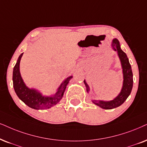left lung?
<instances>
[{
  "mask_svg": "<svg viewBox=\"0 0 147 147\" xmlns=\"http://www.w3.org/2000/svg\"><path fill=\"white\" fill-rule=\"evenodd\" d=\"M111 47L114 51H117V55L119 58L121 64L122 71H123V86H122L121 90L117 96H116L114 99L110 101H104V100H93L92 102L94 105L98 106L103 109H112L119 107L125 101L126 99L129 96L132 90L133 87V74L131 70V65L129 64V60L127 55L124 51L121 49L119 41L114 38L111 42ZM84 84L86 87L87 92L90 93V89L85 80H84Z\"/></svg>",
  "mask_w": 147,
  "mask_h": 147,
  "instance_id": "8db88e82",
  "label": "left lung"
}]
</instances>
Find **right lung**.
I'll use <instances>...</instances> for the list:
<instances>
[{
    "label": "right lung",
    "instance_id": "add662e5",
    "mask_svg": "<svg viewBox=\"0 0 147 147\" xmlns=\"http://www.w3.org/2000/svg\"><path fill=\"white\" fill-rule=\"evenodd\" d=\"M23 53H22L18 57L13 71V83L17 96L27 106L36 110L47 109L57 105L64 96L66 86L72 78V76H70L63 81L57 89L55 94L49 96H43L36 89L29 88L24 82L20 70V60Z\"/></svg>",
    "mask_w": 147,
    "mask_h": 147
}]
</instances>
